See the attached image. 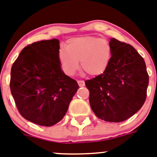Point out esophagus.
I'll list each match as a JSON object with an SVG mask.
<instances>
[{
    "label": "esophagus",
    "instance_id": "esophagus-1",
    "mask_svg": "<svg viewBox=\"0 0 157 157\" xmlns=\"http://www.w3.org/2000/svg\"><path fill=\"white\" fill-rule=\"evenodd\" d=\"M77 83H78V84L80 87H84V84H85V83H84V80H78V81H77Z\"/></svg>",
    "mask_w": 157,
    "mask_h": 157
}]
</instances>
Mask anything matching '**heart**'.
I'll return each mask as SVG.
<instances>
[{"mask_svg": "<svg viewBox=\"0 0 157 157\" xmlns=\"http://www.w3.org/2000/svg\"><path fill=\"white\" fill-rule=\"evenodd\" d=\"M113 51L109 42L93 36L71 38L66 48L59 51V60L66 75H74L81 68L91 76L102 74L109 65Z\"/></svg>", "mask_w": 157, "mask_h": 157, "instance_id": "1", "label": "heart"}]
</instances>
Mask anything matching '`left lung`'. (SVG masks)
I'll use <instances>...</instances> for the list:
<instances>
[{
	"label": "left lung",
	"mask_w": 157,
	"mask_h": 157,
	"mask_svg": "<svg viewBox=\"0 0 157 157\" xmlns=\"http://www.w3.org/2000/svg\"><path fill=\"white\" fill-rule=\"evenodd\" d=\"M113 54L104 73L85 81L89 101L96 117L121 122L136 113L146 98L149 84L143 58L131 45L111 38Z\"/></svg>",
	"instance_id": "left-lung-1"
}]
</instances>
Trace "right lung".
<instances>
[{"instance_id": "obj_1", "label": "right lung", "mask_w": 157, "mask_h": 157, "mask_svg": "<svg viewBox=\"0 0 157 157\" xmlns=\"http://www.w3.org/2000/svg\"><path fill=\"white\" fill-rule=\"evenodd\" d=\"M59 40H40L27 45L14 62L10 89L22 117L50 127L66 115L79 88L66 76L59 60Z\"/></svg>"}]
</instances>
